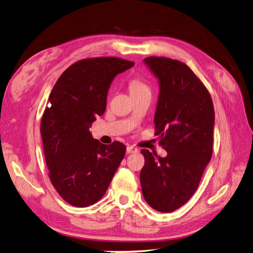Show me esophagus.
<instances>
[{
	"mask_svg": "<svg viewBox=\"0 0 253 253\" xmlns=\"http://www.w3.org/2000/svg\"><path fill=\"white\" fill-rule=\"evenodd\" d=\"M126 152H127L128 154L137 153V152H138V149H137V148H134V146H132V145H128V146H127V149H126Z\"/></svg>",
	"mask_w": 253,
	"mask_h": 253,
	"instance_id": "obj_1",
	"label": "esophagus"
}]
</instances>
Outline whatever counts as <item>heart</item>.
I'll list each match as a JSON object with an SVG mask.
<instances>
[{"label": "heart", "instance_id": "1", "mask_svg": "<svg viewBox=\"0 0 253 253\" xmlns=\"http://www.w3.org/2000/svg\"><path fill=\"white\" fill-rule=\"evenodd\" d=\"M129 89H130V91H136V90L148 89V87H146L143 83H141L140 81L133 80L130 82V84H129Z\"/></svg>", "mask_w": 253, "mask_h": 253}]
</instances>
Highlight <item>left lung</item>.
<instances>
[{"label":"left lung","mask_w":253,"mask_h":253,"mask_svg":"<svg viewBox=\"0 0 253 253\" xmlns=\"http://www.w3.org/2000/svg\"><path fill=\"white\" fill-rule=\"evenodd\" d=\"M143 61L160 84L154 124L167 155L141 151L145 163L140 183L152 208L172 212L193 196L211 160L213 103L207 88L185 63L165 57Z\"/></svg>","instance_id":"obj_1"}]
</instances>
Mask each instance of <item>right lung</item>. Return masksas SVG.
Returning a JSON list of instances; mask_svg holds the SVG:
<instances>
[{"mask_svg": "<svg viewBox=\"0 0 253 253\" xmlns=\"http://www.w3.org/2000/svg\"><path fill=\"white\" fill-rule=\"evenodd\" d=\"M114 57L83 59L64 71L48 98L41 122L49 179L59 195L75 207L101 198L125 156L126 146L93 139L90 126L107 108L108 91L117 74L133 67Z\"/></svg>", "mask_w": 253, "mask_h": 253, "instance_id": "right-lung-1", "label": "right lung"}]
</instances>
